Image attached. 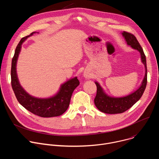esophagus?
<instances>
[{"label": "esophagus", "mask_w": 159, "mask_h": 159, "mask_svg": "<svg viewBox=\"0 0 159 159\" xmlns=\"http://www.w3.org/2000/svg\"><path fill=\"white\" fill-rule=\"evenodd\" d=\"M86 77V78H87V76H85Z\"/></svg>", "instance_id": "obj_1"}]
</instances>
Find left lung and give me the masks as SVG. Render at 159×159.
Instances as JSON below:
<instances>
[{
    "label": "left lung",
    "instance_id": "obj_1",
    "mask_svg": "<svg viewBox=\"0 0 159 159\" xmlns=\"http://www.w3.org/2000/svg\"><path fill=\"white\" fill-rule=\"evenodd\" d=\"M122 35L126 43L132 48L138 50L141 55V60L145 65V74L140 87L128 96L115 98L107 95L103 89L98 82H95L97 86V94L94 99V104L97 108L102 112L107 114H118L122 113L132 107L142 96L147 83V69L146 57L140 43L136 37L128 32L123 31Z\"/></svg>",
    "mask_w": 159,
    "mask_h": 159
}]
</instances>
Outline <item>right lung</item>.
I'll use <instances>...</instances> for the list:
<instances>
[{"mask_svg": "<svg viewBox=\"0 0 159 159\" xmlns=\"http://www.w3.org/2000/svg\"><path fill=\"white\" fill-rule=\"evenodd\" d=\"M35 33L33 32L29 36L22 38L16 48L12 60L11 71L12 87L18 102L34 115L43 118L58 116L63 114L69 107L72 93L80 82L77 77L69 79L61 85L60 90L55 96L48 98H36L26 92L20 85L17 78V61L21 50L22 44Z\"/></svg>", "mask_w": 159, "mask_h": 159, "instance_id": "1", "label": "right lung"}]
</instances>
